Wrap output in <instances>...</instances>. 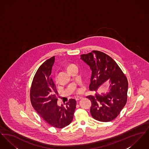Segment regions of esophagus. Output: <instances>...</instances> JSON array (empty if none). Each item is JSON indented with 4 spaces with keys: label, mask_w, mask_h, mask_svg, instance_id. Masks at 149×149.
<instances>
[{
    "label": "esophagus",
    "mask_w": 149,
    "mask_h": 149,
    "mask_svg": "<svg viewBox=\"0 0 149 149\" xmlns=\"http://www.w3.org/2000/svg\"><path fill=\"white\" fill-rule=\"evenodd\" d=\"M82 98H83L82 97H78L75 98V100H76L77 101H78V100H79L80 99H82Z\"/></svg>",
    "instance_id": "34e87169"
}]
</instances>
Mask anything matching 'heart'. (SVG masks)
Returning a JSON list of instances; mask_svg holds the SVG:
<instances>
[{"mask_svg":"<svg viewBox=\"0 0 149 149\" xmlns=\"http://www.w3.org/2000/svg\"><path fill=\"white\" fill-rule=\"evenodd\" d=\"M75 66L74 64H69V65H68V66H67V67H66V69H67V70L68 71H69V70L72 67H73V66ZM57 79H56V81ZM80 91H81V90L80 89H77V93H80Z\"/></svg>","mask_w":149,"mask_h":149,"instance_id":"b5f03b06","label":"heart"}]
</instances>
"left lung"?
<instances>
[{
  "label": "left lung",
  "instance_id": "left-lung-1",
  "mask_svg": "<svg viewBox=\"0 0 149 149\" xmlns=\"http://www.w3.org/2000/svg\"><path fill=\"white\" fill-rule=\"evenodd\" d=\"M80 58L89 66L92 76L89 90L97 92L98 88L109 80V92L86 98L91 101L90 112L93 117L100 122L116 118L126 105L127 99L126 77L113 59L99 51H93L80 55Z\"/></svg>",
  "mask_w": 149,
  "mask_h": 149
}]
</instances>
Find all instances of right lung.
I'll return each instance as SVG.
<instances>
[{
  "label": "right lung",
  "mask_w": 149,
  "mask_h": 149,
  "mask_svg": "<svg viewBox=\"0 0 149 149\" xmlns=\"http://www.w3.org/2000/svg\"><path fill=\"white\" fill-rule=\"evenodd\" d=\"M55 56L45 61L38 69L30 90V99L36 111L54 127L62 128L70 124L76 108V100L70 99L64 106L57 105L56 86L51 78Z\"/></svg>",
  "instance_id": "obj_1"
}]
</instances>
